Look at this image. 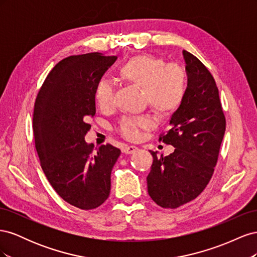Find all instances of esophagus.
I'll use <instances>...</instances> for the list:
<instances>
[{
    "mask_svg": "<svg viewBox=\"0 0 257 257\" xmlns=\"http://www.w3.org/2000/svg\"><path fill=\"white\" fill-rule=\"evenodd\" d=\"M138 150V148L135 146H126L123 148V152L125 154H133Z\"/></svg>",
    "mask_w": 257,
    "mask_h": 257,
    "instance_id": "esophagus-1",
    "label": "esophagus"
}]
</instances>
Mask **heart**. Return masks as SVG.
Segmentation results:
<instances>
[{"mask_svg": "<svg viewBox=\"0 0 257 257\" xmlns=\"http://www.w3.org/2000/svg\"><path fill=\"white\" fill-rule=\"evenodd\" d=\"M119 74L124 80L131 82L145 92V99L154 110L162 114L175 112L188 90V74L178 63L165 64V61L150 54H139L127 60ZM96 105L103 110L114 106V88L110 81L99 80L95 87ZM149 116H125L121 119L116 131L127 141L135 142L142 136V130L152 126Z\"/></svg>", "mask_w": 257, "mask_h": 257, "instance_id": "1", "label": "heart"}]
</instances>
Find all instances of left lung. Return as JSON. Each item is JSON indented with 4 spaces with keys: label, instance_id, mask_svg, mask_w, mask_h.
Listing matches in <instances>:
<instances>
[{
    "label": "left lung",
    "instance_id": "1",
    "mask_svg": "<svg viewBox=\"0 0 257 257\" xmlns=\"http://www.w3.org/2000/svg\"><path fill=\"white\" fill-rule=\"evenodd\" d=\"M188 90L160 142L175 147L167 157H153L147 177L148 193L162 208L176 209L205 190L216 165L226 120L219 89L208 68L192 53L182 51Z\"/></svg>",
    "mask_w": 257,
    "mask_h": 257
}]
</instances>
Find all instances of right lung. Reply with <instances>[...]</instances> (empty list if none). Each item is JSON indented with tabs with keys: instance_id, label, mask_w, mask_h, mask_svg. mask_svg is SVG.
Masks as SVG:
<instances>
[{
	"instance_id": "right-lung-1",
	"label": "right lung",
	"mask_w": 257,
	"mask_h": 257,
	"mask_svg": "<svg viewBox=\"0 0 257 257\" xmlns=\"http://www.w3.org/2000/svg\"><path fill=\"white\" fill-rule=\"evenodd\" d=\"M115 60L98 52L63 59L46 77L34 105V141L44 174L61 198L82 210L95 209L109 196L121 153L109 144L95 152L84 141L95 114V87Z\"/></svg>"
}]
</instances>
